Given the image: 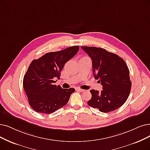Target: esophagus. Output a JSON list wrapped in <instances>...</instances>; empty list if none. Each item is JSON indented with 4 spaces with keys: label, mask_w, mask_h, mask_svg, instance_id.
I'll list each match as a JSON object with an SVG mask.
<instances>
[{
    "label": "esophagus",
    "mask_w": 150,
    "mask_h": 150,
    "mask_svg": "<svg viewBox=\"0 0 150 150\" xmlns=\"http://www.w3.org/2000/svg\"><path fill=\"white\" fill-rule=\"evenodd\" d=\"M76 91H79V92H84V91H85V90L82 89V88H79V87L76 88Z\"/></svg>",
    "instance_id": "esophagus-1"
}]
</instances>
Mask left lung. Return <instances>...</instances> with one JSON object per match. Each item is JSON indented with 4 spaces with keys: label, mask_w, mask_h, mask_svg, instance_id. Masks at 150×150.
<instances>
[{
    "label": "left lung",
    "mask_w": 150,
    "mask_h": 150,
    "mask_svg": "<svg viewBox=\"0 0 150 150\" xmlns=\"http://www.w3.org/2000/svg\"><path fill=\"white\" fill-rule=\"evenodd\" d=\"M91 57L95 78L103 86L101 92L91 90V99L87 104L100 111L116 110L126 101L132 82L129 70L124 59L115 53L95 47H81Z\"/></svg>",
    "instance_id": "8db88e82"
}]
</instances>
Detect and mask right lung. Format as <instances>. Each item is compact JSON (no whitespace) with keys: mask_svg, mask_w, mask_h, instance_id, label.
<instances>
[{"mask_svg":"<svg viewBox=\"0 0 150 150\" xmlns=\"http://www.w3.org/2000/svg\"><path fill=\"white\" fill-rule=\"evenodd\" d=\"M79 46L47 53L30 64L23 78V87L29 104L38 112L50 114L67 105L74 88L54 85L64 65L79 51Z\"/></svg>","mask_w":150,"mask_h":150,"instance_id":"1","label":"right lung"}]
</instances>
